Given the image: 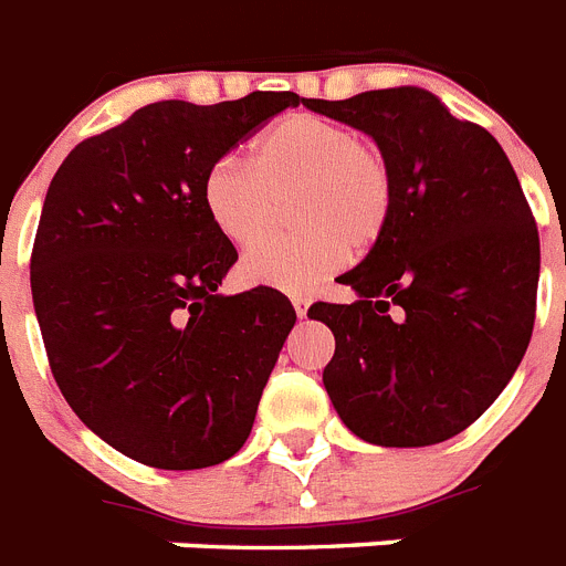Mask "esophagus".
Wrapping results in <instances>:
<instances>
[{"label":"esophagus","instance_id":"1","mask_svg":"<svg viewBox=\"0 0 566 566\" xmlns=\"http://www.w3.org/2000/svg\"><path fill=\"white\" fill-rule=\"evenodd\" d=\"M292 303L297 317H306V312H310V297L306 294H292Z\"/></svg>","mask_w":566,"mask_h":566}]
</instances>
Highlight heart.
Here are the masks:
<instances>
[{
    "label": "heart",
    "instance_id": "obj_1",
    "mask_svg": "<svg viewBox=\"0 0 566 566\" xmlns=\"http://www.w3.org/2000/svg\"><path fill=\"white\" fill-rule=\"evenodd\" d=\"M294 192L290 212L304 228L261 243L279 199ZM394 167L385 149L338 120L294 112L274 120L251 144V158L222 153L208 167L202 199L208 217L237 249H251L242 277L254 286L310 292L370 249L394 210Z\"/></svg>",
    "mask_w": 566,
    "mask_h": 566
}]
</instances>
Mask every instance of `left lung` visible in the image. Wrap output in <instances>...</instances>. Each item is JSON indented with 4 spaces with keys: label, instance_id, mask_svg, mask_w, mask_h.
I'll return each mask as SVG.
<instances>
[{
    "label": "left lung",
    "instance_id": "left-lung-1",
    "mask_svg": "<svg viewBox=\"0 0 566 566\" xmlns=\"http://www.w3.org/2000/svg\"><path fill=\"white\" fill-rule=\"evenodd\" d=\"M312 112L373 135L394 167L385 233L344 286L310 306L335 335L324 387L349 431L419 448L465 431L530 347L538 297L535 217L506 153L424 88H378Z\"/></svg>",
    "mask_w": 566,
    "mask_h": 566
}]
</instances>
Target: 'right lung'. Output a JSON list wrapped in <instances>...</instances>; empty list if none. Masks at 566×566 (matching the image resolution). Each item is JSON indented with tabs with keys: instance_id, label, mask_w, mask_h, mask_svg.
I'll use <instances>...</instances> for the list:
<instances>
[{
	"instance_id": "obj_1",
	"label": "right lung",
	"mask_w": 566,
	"mask_h": 566,
	"mask_svg": "<svg viewBox=\"0 0 566 566\" xmlns=\"http://www.w3.org/2000/svg\"><path fill=\"white\" fill-rule=\"evenodd\" d=\"M301 101H158L77 144L51 179L31 251L49 367L88 431L144 465L208 469L249 440L297 315L277 289L217 292L237 249L202 181Z\"/></svg>"
}]
</instances>
